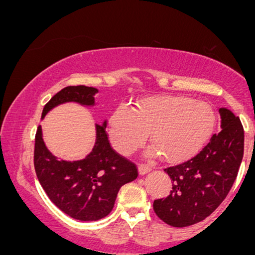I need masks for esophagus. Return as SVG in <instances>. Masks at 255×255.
<instances>
[{"label":"esophagus","mask_w":255,"mask_h":255,"mask_svg":"<svg viewBox=\"0 0 255 255\" xmlns=\"http://www.w3.org/2000/svg\"><path fill=\"white\" fill-rule=\"evenodd\" d=\"M138 169H139L140 175H146L147 172H149L150 170H152V168L148 167V165H146V164H139Z\"/></svg>","instance_id":"obj_1"}]
</instances>
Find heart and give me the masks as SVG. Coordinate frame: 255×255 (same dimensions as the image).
I'll use <instances>...</instances> for the list:
<instances>
[{
    "label": "heart",
    "instance_id": "1",
    "mask_svg": "<svg viewBox=\"0 0 255 255\" xmlns=\"http://www.w3.org/2000/svg\"><path fill=\"white\" fill-rule=\"evenodd\" d=\"M215 125L212 106L184 97H154L133 110L120 107L109 120V134L117 152L128 155L141 146L149 132L153 145L147 154L164 160H185L201 148Z\"/></svg>",
    "mask_w": 255,
    "mask_h": 255
}]
</instances>
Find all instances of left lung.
<instances>
[{"label":"left lung","instance_id":"8db88e82","mask_svg":"<svg viewBox=\"0 0 255 255\" xmlns=\"http://www.w3.org/2000/svg\"><path fill=\"white\" fill-rule=\"evenodd\" d=\"M221 130L200 153L183 163L164 169L172 191L154 201L156 215L169 226H193L221 205L234 185L244 155V128L239 117L220 108Z\"/></svg>","mask_w":255,"mask_h":255}]
</instances>
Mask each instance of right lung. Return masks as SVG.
Wrapping results in <instances>:
<instances>
[{
  "label": "right lung",
  "mask_w": 255,
  "mask_h": 255,
  "mask_svg": "<svg viewBox=\"0 0 255 255\" xmlns=\"http://www.w3.org/2000/svg\"><path fill=\"white\" fill-rule=\"evenodd\" d=\"M98 92L83 85L65 87L45 106L41 119L63 103L93 107ZM106 128L107 121L95 125L94 147L78 161L58 160L45 145L41 125L36 130L34 168L39 182L53 204L75 220L91 222L106 217L113 210L121 187L138 177L135 164L112 148Z\"/></svg>",
  "instance_id": "1"
}]
</instances>
